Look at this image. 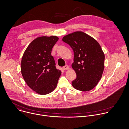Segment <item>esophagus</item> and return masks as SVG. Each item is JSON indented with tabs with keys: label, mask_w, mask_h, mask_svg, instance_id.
Returning a JSON list of instances; mask_svg holds the SVG:
<instances>
[{
	"label": "esophagus",
	"mask_w": 129,
	"mask_h": 129,
	"mask_svg": "<svg viewBox=\"0 0 129 129\" xmlns=\"http://www.w3.org/2000/svg\"><path fill=\"white\" fill-rule=\"evenodd\" d=\"M69 68H70L68 65H65L64 67H63V69L64 70H68V69H69Z\"/></svg>",
	"instance_id": "1"
}]
</instances>
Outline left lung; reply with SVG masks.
Segmentation results:
<instances>
[{"mask_svg":"<svg viewBox=\"0 0 129 129\" xmlns=\"http://www.w3.org/2000/svg\"><path fill=\"white\" fill-rule=\"evenodd\" d=\"M62 40L73 49L74 57L72 64L77 77L73 87L81 91L93 89L102 77L105 55L98 42L88 34L77 31L65 36Z\"/></svg>","mask_w":129,"mask_h":129,"instance_id":"left-lung-1","label":"left lung"}]
</instances>
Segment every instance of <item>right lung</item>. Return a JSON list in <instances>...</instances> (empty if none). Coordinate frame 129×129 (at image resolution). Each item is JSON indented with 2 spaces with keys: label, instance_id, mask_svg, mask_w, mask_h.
Here are the masks:
<instances>
[{
  "label": "right lung",
  "instance_id": "1",
  "mask_svg": "<svg viewBox=\"0 0 129 129\" xmlns=\"http://www.w3.org/2000/svg\"><path fill=\"white\" fill-rule=\"evenodd\" d=\"M58 39L55 36L37 38L22 56L21 71L23 79L31 89L40 95L52 92L61 74L51 55L52 49Z\"/></svg>",
  "mask_w": 129,
  "mask_h": 129
}]
</instances>
